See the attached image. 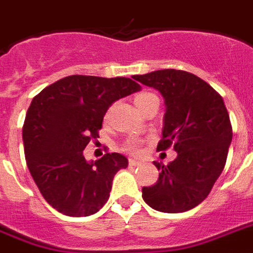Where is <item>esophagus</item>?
I'll use <instances>...</instances> for the list:
<instances>
[{
	"label": "esophagus",
	"mask_w": 253,
	"mask_h": 253,
	"mask_svg": "<svg viewBox=\"0 0 253 253\" xmlns=\"http://www.w3.org/2000/svg\"><path fill=\"white\" fill-rule=\"evenodd\" d=\"M129 165H130V166H138V165H141V162L137 161V160H133V158H130V160H129Z\"/></svg>",
	"instance_id": "obj_1"
}]
</instances>
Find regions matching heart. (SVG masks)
<instances>
[{"label":"heart","instance_id":"obj_1","mask_svg":"<svg viewBox=\"0 0 253 253\" xmlns=\"http://www.w3.org/2000/svg\"><path fill=\"white\" fill-rule=\"evenodd\" d=\"M153 100H158L157 96L152 93V92H146V91H142V92H138L134 95V104L138 109L142 108L144 105H146L150 101H153ZM124 149L126 152H130L133 154H137L140 153L141 150V141L137 140V138H129L124 145Z\"/></svg>","mask_w":253,"mask_h":253}]
</instances>
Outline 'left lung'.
I'll list each match as a JSON object with an SVG mask.
<instances>
[{"label":"left lung","mask_w":253,"mask_h":253,"mask_svg":"<svg viewBox=\"0 0 253 253\" xmlns=\"http://www.w3.org/2000/svg\"><path fill=\"white\" fill-rule=\"evenodd\" d=\"M164 96L166 112L157 150L173 146L177 158L160 171L142 198L161 212H185L203 202L222 174L232 140V126L222 96L205 80L182 70H158L134 75Z\"/></svg>","instance_id":"1"}]
</instances>
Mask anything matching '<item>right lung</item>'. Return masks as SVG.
Listing matches in <instances>:
<instances>
[{"label":"right lung","mask_w":253,"mask_h":253,"mask_svg":"<svg viewBox=\"0 0 253 253\" xmlns=\"http://www.w3.org/2000/svg\"><path fill=\"white\" fill-rule=\"evenodd\" d=\"M129 78L71 75L39 92L23 123L27 168L46 202L68 216H88L104 206L115 174L128 166L119 153L87 162L83 150L99 137L116 100L140 91Z\"/></svg>","instance_id":"add662e5"}]
</instances>
